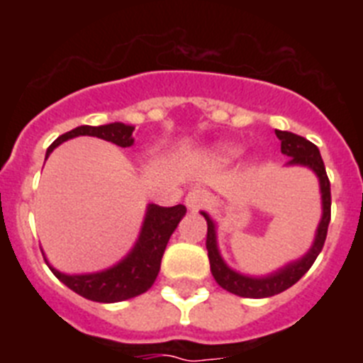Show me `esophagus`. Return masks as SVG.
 Returning <instances> with one entry per match:
<instances>
[{
	"instance_id": "obj_1",
	"label": "esophagus",
	"mask_w": 363,
	"mask_h": 363,
	"mask_svg": "<svg viewBox=\"0 0 363 363\" xmlns=\"http://www.w3.org/2000/svg\"><path fill=\"white\" fill-rule=\"evenodd\" d=\"M207 201H209V194L203 189H192V191H189L187 196H185V205L191 211L201 209Z\"/></svg>"
}]
</instances>
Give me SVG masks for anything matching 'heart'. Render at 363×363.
I'll return each instance as SVG.
<instances>
[{
    "label": "heart",
    "instance_id": "heart-1",
    "mask_svg": "<svg viewBox=\"0 0 363 363\" xmlns=\"http://www.w3.org/2000/svg\"><path fill=\"white\" fill-rule=\"evenodd\" d=\"M240 154V149L236 145H230V143H225V145H220L214 149V156L220 160H233Z\"/></svg>",
    "mask_w": 363,
    "mask_h": 363
}]
</instances>
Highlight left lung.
Segmentation results:
<instances>
[{"mask_svg": "<svg viewBox=\"0 0 363 363\" xmlns=\"http://www.w3.org/2000/svg\"><path fill=\"white\" fill-rule=\"evenodd\" d=\"M274 133H277L278 140L281 142V154L289 156L287 165L307 167L318 176L320 192H322V220H320L318 229H316L313 247L307 251V255H303L296 262H291L285 267L278 269V271L271 272L267 277L255 278L233 271L223 262L220 251H218L216 225H214V221L211 220L209 214L201 211L203 218L207 220V242H205V245H207V252H209L211 272H213L214 280H216L221 289L243 298H269L293 287L309 271L311 265L314 264V259L318 258V255L322 252L327 236V227H329V221H331V184H329V178H327L325 165H323L318 147L311 143L309 140H306V138L287 133V130H274Z\"/></svg>", "mask_w": 363, "mask_h": 363, "instance_id": "obj_1", "label": "left lung"}]
</instances>
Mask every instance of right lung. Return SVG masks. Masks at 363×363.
Listing matches in <instances>:
<instances>
[{
  "label": "right lung",
  "mask_w": 363,
  "mask_h": 363,
  "mask_svg": "<svg viewBox=\"0 0 363 363\" xmlns=\"http://www.w3.org/2000/svg\"><path fill=\"white\" fill-rule=\"evenodd\" d=\"M133 133V125H125L120 121L99 125V127L82 125V127H76V129L57 138L56 142L47 149V158L57 145H62L70 138L96 136L105 140V142L116 143L120 147H130L134 143ZM185 213H187L185 205L160 207V205L149 203L142 230H140V236H138V242L134 243L133 251L121 262L105 269V271L91 272V274H65V272H60L52 265H49L47 258H45V262L57 280L86 300L101 301V303L129 300V298L138 296V294L145 293L152 287L154 280L158 277L169 238L178 227L179 220L185 216Z\"/></svg>",
  "instance_id": "right-lung-1"
}]
</instances>
